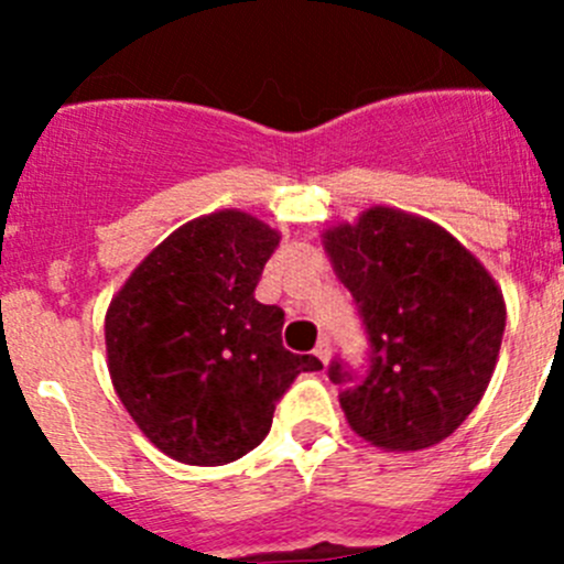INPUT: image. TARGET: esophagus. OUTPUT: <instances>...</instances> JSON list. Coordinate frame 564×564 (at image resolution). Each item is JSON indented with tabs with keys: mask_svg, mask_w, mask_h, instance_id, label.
Returning <instances> with one entry per match:
<instances>
[{
	"mask_svg": "<svg viewBox=\"0 0 564 564\" xmlns=\"http://www.w3.org/2000/svg\"><path fill=\"white\" fill-rule=\"evenodd\" d=\"M314 355L318 357V360H322V366H327V362H329V340H318Z\"/></svg>",
	"mask_w": 564,
	"mask_h": 564,
	"instance_id": "34e87169",
	"label": "esophagus"
}]
</instances>
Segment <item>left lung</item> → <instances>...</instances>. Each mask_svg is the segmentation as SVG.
I'll return each instance as SVG.
<instances>
[{"label":"left lung","instance_id":"left-lung-1","mask_svg":"<svg viewBox=\"0 0 564 564\" xmlns=\"http://www.w3.org/2000/svg\"><path fill=\"white\" fill-rule=\"evenodd\" d=\"M322 246L371 340V371L340 392L346 423L390 453L440 445L491 382L502 289L451 231L384 204L322 229ZM329 379L351 377L335 362Z\"/></svg>","mask_w":564,"mask_h":564}]
</instances>
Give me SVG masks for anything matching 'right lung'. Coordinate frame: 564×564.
I'll list each match as a JSON object with an SVG mask.
<instances>
[{"mask_svg": "<svg viewBox=\"0 0 564 564\" xmlns=\"http://www.w3.org/2000/svg\"><path fill=\"white\" fill-rule=\"evenodd\" d=\"M281 231L218 209L172 231L106 311V362L119 401L169 458L224 466L270 434L275 401L314 355L283 349V311L253 297Z\"/></svg>", "mask_w": 564, "mask_h": 564, "instance_id": "right-lung-1", "label": "right lung"}]
</instances>
